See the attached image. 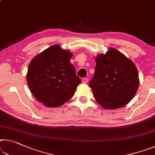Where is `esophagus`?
Masks as SVG:
<instances>
[{
  "mask_svg": "<svg viewBox=\"0 0 155 155\" xmlns=\"http://www.w3.org/2000/svg\"><path fill=\"white\" fill-rule=\"evenodd\" d=\"M82 81H83V83H87L88 82V79L87 78H83L82 79Z\"/></svg>",
  "mask_w": 155,
  "mask_h": 155,
  "instance_id": "esophagus-1",
  "label": "esophagus"
}]
</instances>
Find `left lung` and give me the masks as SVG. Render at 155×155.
I'll return each mask as SVG.
<instances>
[{"label":"left lung","mask_w":155,"mask_h":155,"mask_svg":"<svg viewBox=\"0 0 155 155\" xmlns=\"http://www.w3.org/2000/svg\"><path fill=\"white\" fill-rule=\"evenodd\" d=\"M95 61L94 77L89 85L98 104L107 110L126 105L136 94L139 85L136 65L113 48L96 56Z\"/></svg>","instance_id":"1"}]
</instances>
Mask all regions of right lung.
Returning a JSON list of instances; mask_svg holds the SVG:
<instances>
[{
	"label": "right lung",
	"mask_w": 155,
	"mask_h": 155,
	"mask_svg": "<svg viewBox=\"0 0 155 155\" xmlns=\"http://www.w3.org/2000/svg\"><path fill=\"white\" fill-rule=\"evenodd\" d=\"M72 56V52L56 44L29 63L27 82L35 99L45 106H61L73 97L81 82L70 61Z\"/></svg>",
	"instance_id": "right-lung-1"
}]
</instances>
